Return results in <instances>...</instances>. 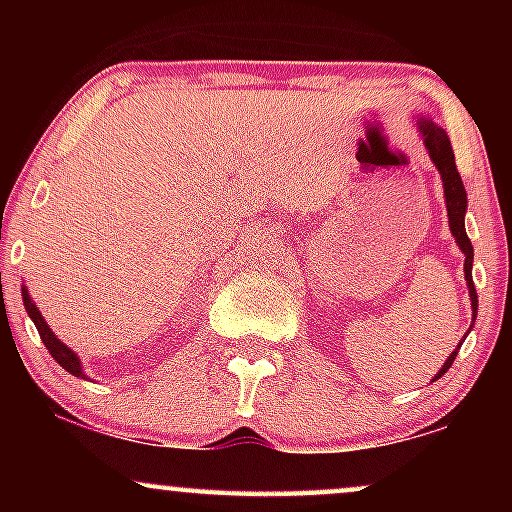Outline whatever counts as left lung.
Instances as JSON below:
<instances>
[{
	"label": "left lung",
	"mask_w": 512,
	"mask_h": 512,
	"mask_svg": "<svg viewBox=\"0 0 512 512\" xmlns=\"http://www.w3.org/2000/svg\"><path fill=\"white\" fill-rule=\"evenodd\" d=\"M416 125H419V129H421V137H424L428 156H431V161L436 163V168L440 170V178H443L445 204H448V219H450V231H452V236H455L457 245H460V250L464 252V279H467L469 298H472V313H474V317H477L479 301H477V291H474V284H472L474 250H472V243H469V238H467V231H464V211H467V192H464L462 178H460V173H457L455 154H452V146H450L448 134H445V129H440L438 125H433V122L426 120V117H421V120L416 122ZM455 356H457V351H452V354L448 356V361H445V366L436 373V378H440V375H443L445 370L452 366Z\"/></svg>",
	"instance_id": "left-lung-1"
}]
</instances>
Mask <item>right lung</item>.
Listing matches in <instances>:
<instances>
[{
  "label": "right lung",
  "instance_id": "1",
  "mask_svg": "<svg viewBox=\"0 0 512 512\" xmlns=\"http://www.w3.org/2000/svg\"><path fill=\"white\" fill-rule=\"evenodd\" d=\"M23 305H26V313L31 315V320L35 322V327H38L40 339H43L45 349L50 351L52 358H55V361L60 363L64 370H67V373L76 375V378H84V370H81L79 356H76L67 344H62L60 339L55 337V332H52L50 327H48V322L43 320V315H40V310L35 308V303L31 301V296H28L26 289H23Z\"/></svg>",
  "mask_w": 512,
  "mask_h": 512
}]
</instances>
